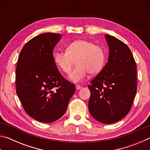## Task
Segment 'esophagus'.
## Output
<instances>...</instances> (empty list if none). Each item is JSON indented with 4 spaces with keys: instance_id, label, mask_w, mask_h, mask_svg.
I'll return each mask as SVG.
<instances>
[{
    "instance_id": "34e87169",
    "label": "esophagus",
    "mask_w": 150,
    "mask_h": 150,
    "mask_svg": "<svg viewBox=\"0 0 150 150\" xmlns=\"http://www.w3.org/2000/svg\"><path fill=\"white\" fill-rule=\"evenodd\" d=\"M75 87H76V89H77V90H79L81 88H82V87H81L80 85H76Z\"/></svg>"
}]
</instances>
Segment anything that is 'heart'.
<instances>
[{"label": "heart", "instance_id": "1", "mask_svg": "<svg viewBox=\"0 0 150 150\" xmlns=\"http://www.w3.org/2000/svg\"><path fill=\"white\" fill-rule=\"evenodd\" d=\"M55 64L65 73H69L75 61L77 66L71 71L69 78L74 82L85 79L89 72L96 74L103 69L106 60L104 48L93 42L85 40H75L67 45L65 52L54 54Z\"/></svg>", "mask_w": 150, "mask_h": 150}]
</instances>
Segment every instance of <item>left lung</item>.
I'll return each mask as SVG.
<instances>
[{
    "mask_svg": "<svg viewBox=\"0 0 150 150\" xmlns=\"http://www.w3.org/2000/svg\"><path fill=\"white\" fill-rule=\"evenodd\" d=\"M108 61L88 86V110L100 122L112 124L128 115L137 91L136 64L127 45L106 34Z\"/></svg>",
    "mask_w": 150,
    "mask_h": 150,
    "instance_id": "1",
    "label": "left lung"
}]
</instances>
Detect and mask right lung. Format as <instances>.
<instances>
[{"instance_id": "add662e5", "label": "right lung", "mask_w": 150, "mask_h": 150, "mask_svg": "<svg viewBox=\"0 0 150 150\" xmlns=\"http://www.w3.org/2000/svg\"><path fill=\"white\" fill-rule=\"evenodd\" d=\"M59 34L44 33L24 45L16 69V94L26 112L45 123L64 115L75 86L63 77L53 56Z\"/></svg>"}]
</instances>
